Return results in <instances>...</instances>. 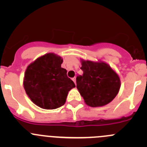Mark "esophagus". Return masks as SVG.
Here are the masks:
<instances>
[{"mask_svg": "<svg viewBox=\"0 0 147 147\" xmlns=\"http://www.w3.org/2000/svg\"><path fill=\"white\" fill-rule=\"evenodd\" d=\"M72 80H73V82L75 83V84H76V78H75V77H74L73 78H72Z\"/></svg>", "mask_w": 147, "mask_h": 147, "instance_id": "34e87169", "label": "esophagus"}]
</instances>
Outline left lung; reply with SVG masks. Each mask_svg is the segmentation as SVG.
Masks as SVG:
<instances>
[{
    "instance_id": "obj_1",
    "label": "left lung",
    "mask_w": 147,
    "mask_h": 147,
    "mask_svg": "<svg viewBox=\"0 0 147 147\" xmlns=\"http://www.w3.org/2000/svg\"><path fill=\"white\" fill-rule=\"evenodd\" d=\"M82 75L76 78L77 88L84 102L92 107L107 105L119 92L117 74L105 63L82 61Z\"/></svg>"
}]
</instances>
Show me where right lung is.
<instances>
[{
    "mask_svg": "<svg viewBox=\"0 0 147 147\" xmlns=\"http://www.w3.org/2000/svg\"><path fill=\"white\" fill-rule=\"evenodd\" d=\"M63 60L47 53L28 65L24 77L26 94L37 106L54 109L64 105L68 92L75 87L67 70L61 67Z\"/></svg>",
    "mask_w": 147,
    "mask_h": 147,
    "instance_id": "1",
    "label": "right lung"
}]
</instances>
